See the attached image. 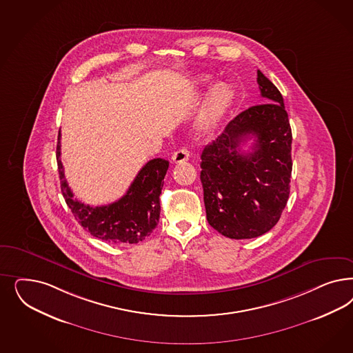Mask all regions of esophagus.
Masks as SVG:
<instances>
[{
	"mask_svg": "<svg viewBox=\"0 0 353 353\" xmlns=\"http://www.w3.org/2000/svg\"><path fill=\"white\" fill-rule=\"evenodd\" d=\"M188 159H190V152L185 148L178 149L176 152L172 153V157H171L172 162H175V163H182V162L188 161Z\"/></svg>",
	"mask_w": 353,
	"mask_h": 353,
	"instance_id": "1",
	"label": "esophagus"
}]
</instances>
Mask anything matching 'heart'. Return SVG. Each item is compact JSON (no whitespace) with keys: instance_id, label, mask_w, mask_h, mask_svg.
<instances>
[{"instance_id":"obj_1","label":"heart","mask_w":353,"mask_h":353,"mask_svg":"<svg viewBox=\"0 0 353 353\" xmlns=\"http://www.w3.org/2000/svg\"><path fill=\"white\" fill-rule=\"evenodd\" d=\"M209 81L208 77H199L194 81V87H201ZM234 101V92L225 83H218L213 85L201 106L199 115V127L201 131L209 132L212 131L218 122L228 113L230 106Z\"/></svg>"}]
</instances>
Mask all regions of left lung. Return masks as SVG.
Returning <instances> with one entry per match:
<instances>
[{
  "instance_id": "1",
  "label": "left lung",
  "mask_w": 353,
  "mask_h": 353,
  "mask_svg": "<svg viewBox=\"0 0 353 353\" xmlns=\"http://www.w3.org/2000/svg\"><path fill=\"white\" fill-rule=\"evenodd\" d=\"M257 83L266 103L236 115L201 154L206 218L230 239H252L272 230L290 196L288 114L281 92L260 70ZM248 138L255 143L250 154H243L239 145Z\"/></svg>"
}]
</instances>
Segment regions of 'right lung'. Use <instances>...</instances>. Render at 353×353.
Segmentation results:
<instances>
[{
    "mask_svg": "<svg viewBox=\"0 0 353 353\" xmlns=\"http://www.w3.org/2000/svg\"><path fill=\"white\" fill-rule=\"evenodd\" d=\"M61 131L58 134L57 163L61 191L81 228L92 236L114 244H137L159 225V194L169 161L153 159L139 171L123 197L113 204L90 206L74 199L61 162Z\"/></svg>",
    "mask_w": 353,
    "mask_h": 353,
    "instance_id": "add662e5",
    "label": "right lung"
}]
</instances>
